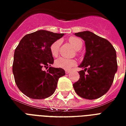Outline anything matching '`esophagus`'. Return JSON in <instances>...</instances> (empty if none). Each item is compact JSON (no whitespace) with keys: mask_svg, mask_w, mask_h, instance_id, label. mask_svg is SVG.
Wrapping results in <instances>:
<instances>
[{"mask_svg":"<svg viewBox=\"0 0 126 126\" xmlns=\"http://www.w3.org/2000/svg\"><path fill=\"white\" fill-rule=\"evenodd\" d=\"M71 72V70H65V73L66 74H68V73H69Z\"/></svg>","mask_w":126,"mask_h":126,"instance_id":"esophagus-1","label":"esophagus"}]
</instances>
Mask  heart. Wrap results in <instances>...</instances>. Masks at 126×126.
<instances>
[{
    "label": "heart",
    "instance_id": "obj_1",
    "mask_svg": "<svg viewBox=\"0 0 126 126\" xmlns=\"http://www.w3.org/2000/svg\"><path fill=\"white\" fill-rule=\"evenodd\" d=\"M68 42L73 46L75 50H79L83 46V41L81 39L76 37H71L68 39ZM61 41V40H57L53 42L50 46V51L52 55L56 57L59 53ZM55 65L57 67L63 69H70L77 65V61L73 59H67L64 57H59L55 61Z\"/></svg>",
    "mask_w": 126,
    "mask_h": 126
}]
</instances>
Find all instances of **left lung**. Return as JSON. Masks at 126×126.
I'll list each match as a JSON object with an SVG mask.
<instances>
[{
    "label": "left lung",
    "mask_w": 126,
    "mask_h": 126,
    "mask_svg": "<svg viewBox=\"0 0 126 126\" xmlns=\"http://www.w3.org/2000/svg\"><path fill=\"white\" fill-rule=\"evenodd\" d=\"M75 34L84 40L86 53L79 66L84 69L79 72V79L73 86L81 97L97 99L109 91L118 70L115 50L108 40L92 32Z\"/></svg>",
    "instance_id": "1"
}]
</instances>
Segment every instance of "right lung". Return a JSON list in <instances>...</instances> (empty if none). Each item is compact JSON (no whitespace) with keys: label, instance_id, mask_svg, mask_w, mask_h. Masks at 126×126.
I'll use <instances>...</instances> for the list:
<instances>
[{"label":"right lung","instance_id":"add662e5","mask_svg":"<svg viewBox=\"0 0 126 126\" xmlns=\"http://www.w3.org/2000/svg\"><path fill=\"white\" fill-rule=\"evenodd\" d=\"M63 35L39 30L20 40L15 51L13 73L16 84L25 95L41 99L53 94L59 78L65 72L63 69L50 67L54 62L50 46ZM48 67L47 72L43 70Z\"/></svg>","mask_w":126,"mask_h":126}]
</instances>
